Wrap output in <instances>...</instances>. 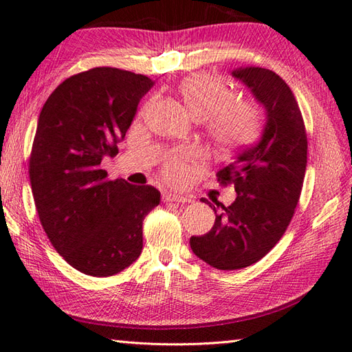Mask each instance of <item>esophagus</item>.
I'll return each mask as SVG.
<instances>
[{
	"label": "esophagus",
	"mask_w": 352,
	"mask_h": 352,
	"mask_svg": "<svg viewBox=\"0 0 352 352\" xmlns=\"http://www.w3.org/2000/svg\"><path fill=\"white\" fill-rule=\"evenodd\" d=\"M164 200H166V202H181V204H186V202H191V199L190 197H186V196H182V195H176V192H166V195H164Z\"/></svg>",
	"instance_id": "obj_1"
}]
</instances>
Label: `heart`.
I'll return each instance as SVG.
<instances>
[{"label":"heart","mask_w":352,"mask_h":352,"mask_svg":"<svg viewBox=\"0 0 352 352\" xmlns=\"http://www.w3.org/2000/svg\"><path fill=\"white\" fill-rule=\"evenodd\" d=\"M177 92L191 117L205 120L206 133L219 148L246 146L260 135L261 107L252 100L234 98L232 88L221 78L206 73L192 74L179 83ZM191 157L190 147L175 148L167 156L164 176L171 182L181 181L185 162Z\"/></svg>","instance_id":"b5f03b06"}]
</instances>
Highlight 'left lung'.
Returning <instances> with one entry per match:
<instances>
[{
  "label": "left lung",
  "mask_w": 352,
  "mask_h": 352,
  "mask_svg": "<svg viewBox=\"0 0 352 352\" xmlns=\"http://www.w3.org/2000/svg\"><path fill=\"white\" fill-rule=\"evenodd\" d=\"M232 76L252 91L267 120L261 140L217 171L220 184L234 185L235 200L229 206L217 202L223 212L217 214L211 231L190 239L192 252L219 270L248 267L281 240L299 202L307 167L305 124L289 85L258 67L236 68ZM202 202L212 208L206 199Z\"/></svg>",
  "instance_id": "left-lung-1"
}]
</instances>
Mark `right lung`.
<instances>
[{
	"mask_svg": "<svg viewBox=\"0 0 352 352\" xmlns=\"http://www.w3.org/2000/svg\"><path fill=\"white\" fill-rule=\"evenodd\" d=\"M147 76L98 67L68 77L42 107L30 153L32 192L41 225L69 266L112 276L141 255L142 220L160 205L152 185L109 181L100 168L116 156Z\"/></svg>",
	"mask_w": 352,
	"mask_h": 352,
	"instance_id": "1",
	"label": "right lung"
}]
</instances>
